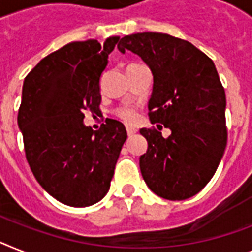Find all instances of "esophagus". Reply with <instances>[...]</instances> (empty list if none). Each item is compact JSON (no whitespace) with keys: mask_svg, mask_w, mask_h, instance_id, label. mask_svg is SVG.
I'll return each mask as SVG.
<instances>
[{"mask_svg":"<svg viewBox=\"0 0 252 252\" xmlns=\"http://www.w3.org/2000/svg\"><path fill=\"white\" fill-rule=\"evenodd\" d=\"M126 131H127V135L128 136H132V135L134 134H136V128H134V127H130V126H127V127H126Z\"/></svg>","mask_w":252,"mask_h":252,"instance_id":"34e87169","label":"esophagus"}]
</instances>
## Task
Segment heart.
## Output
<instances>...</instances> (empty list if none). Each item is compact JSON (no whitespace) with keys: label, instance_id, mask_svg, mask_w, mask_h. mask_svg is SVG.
<instances>
[{"label":"heart","instance_id":"b5f03b06","mask_svg":"<svg viewBox=\"0 0 252 252\" xmlns=\"http://www.w3.org/2000/svg\"><path fill=\"white\" fill-rule=\"evenodd\" d=\"M118 116L124 118L125 121L131 122L135 118V111L132 108H122V109L118 111Z\"/></svg>","mask_w":252,"mask_h":252}]
</instances>
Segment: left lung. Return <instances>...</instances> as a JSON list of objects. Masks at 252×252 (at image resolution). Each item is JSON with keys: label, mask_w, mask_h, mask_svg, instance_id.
<instances>
[{"label": "left lung", "mask_w": 252, "mask_h": 252, "mask_svg": "<svg viewBox=\"0 0 252 252\" xmlns=\"http://www.w3.org/2000/svg\"><path fill=\"white\" fill-rule=\"evenodd\" d=\"M117 47L151 68L149 120L172 130L168 138L161 136V125L140 130L148 141L139 159L144 182L162 198L193 197L211 180L226 147L225 91L215 64L190 42L166 33L125 36Z\"/></svg>", "instance_id": "left-lung-1"}]
</instances>
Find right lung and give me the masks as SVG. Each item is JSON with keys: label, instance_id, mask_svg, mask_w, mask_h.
Instances as JSON below:
<instances>
[{"label": "right lung", "instance_id": "right-lung-1", "mask_svg": "<svg viewBox=\"0 0 252 252\" xmlns=\"http://www.w3.org/2000/svg\"><path fill=\"white\" fill-rule=\"evenodd\" d=\"M118 39L68 43L23 84L18 125L27 161L39 186L64 205L86 207L107 194L127 139L116 120L107 118L96 131L84 124L85 112L100 111V77Z\"/></svg>", "mask_w": 252, "mask_h": 252}]
</instances>
